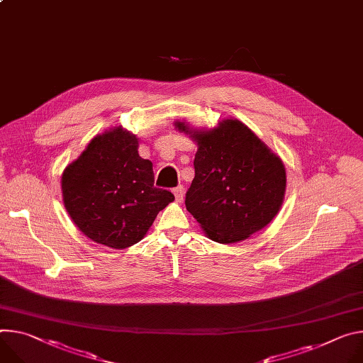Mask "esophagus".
I'll return each mask as SVG.
<instances>
[{"mask_svg": "<svg viewBox=\"0 0 363 363\" xmlns=\"http://www.w3.org/2000/svg\"><path fill=\"white\" fill-rule=\"evenodd\" d=\"M174 195H175V200L178 201V203H181L182 200H184V186H177L175 189H174Z\"/></svg>", "mask_w": 363, "mask_h": 363, "instance_id": "obj_1", "label": "esophagus"}]
</instances>
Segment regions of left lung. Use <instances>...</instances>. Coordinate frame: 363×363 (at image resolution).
<instances>
[{
    "label": "left lung",
    "mask_w": 363,
    "mask_h": 363,
    "mask_svg": "<svg viewBox=\"0 0 363 363\" xmlns=\"http://www.w3.org/2000/svg\"><path fill=\"white\" fill-rule=\"evenodd\" d=\"M175 128L199 146L185 206L207 238L230 245L267 227L284 203L282 159L236 118L208 130L175 121Z\"/></svg>",
    "instance_id": "8db88e82"
}]
</instances>
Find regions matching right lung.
Returning <instances> with one entry per match:
<instances>
[{
  "mask_svg": "<svg viewBox=\"0 0 363 363\" xmlns=\"http://www.w3.org/2000/svg\"><path fill=\"white\" fill-rule=\"evenodd\" d=\"M121 125L96 135L62 174L63 206L91 240L113 249L140 242L157 213L175 200L153 185V164Z\"/></svg>",
  "mask_w": 363,
  "mask_h": 363,
  "instance_id": "obj_1",
  "label": "right lung"
}]
</instances>
